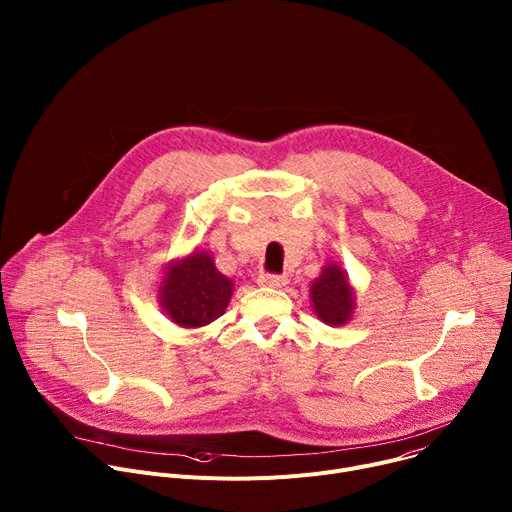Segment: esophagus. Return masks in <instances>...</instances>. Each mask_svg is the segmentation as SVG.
Instances as JSON below:
<instances>
[{
	"label": "esophagus",
	"instance_id": "1",
	"mask_svg": "<svg viewBox=\"0 0 512 512\" xmlns=\"http://www.w3.org/2000/svg\"><path fill=\"white\" fill-rule=\"evenodd\" d=\"M257 281L263 287H283L287 283V277L285 275H275V273H261Z\"/></svg>",
	"mask_w": 512,
	"mask_h": 512
}]
</instances>
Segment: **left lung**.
<instances>
[{"instance_id": "obj_1", "label": "left lung", "mask_w": 512, "mask_h": 512, "mask_svg": "<svg viewBox=\"0 0 512 512\" xmlns=\"http://www.w3.org/2000/svg\"><path fill=\"white\" fill-rule=\"evenodd\" d=\"M310 298L318 318L330 326H342L352 318L354 291L348 273L338 263H326L310 287Z\"/></svg>"}]
</instances>
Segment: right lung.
Listing matches in <instances>:
<instances>
[{
  "label": "right lung",
  "instance_id": "add662e5",
  "mask_svg": "<svg viewBox=\"0 0 512 512\" xmlns=\"http://www.w3.org/2000/svg\"><path fill=\"white\" fill-rule=\"evenodd\" d=\"M233 287V281L214 267L206 251H194L168 263L158 300L174 324L200 328L225 314Z\"/></svg>",
  "mask_w": 512,
  "mask_h": 512
}]
</instances>
